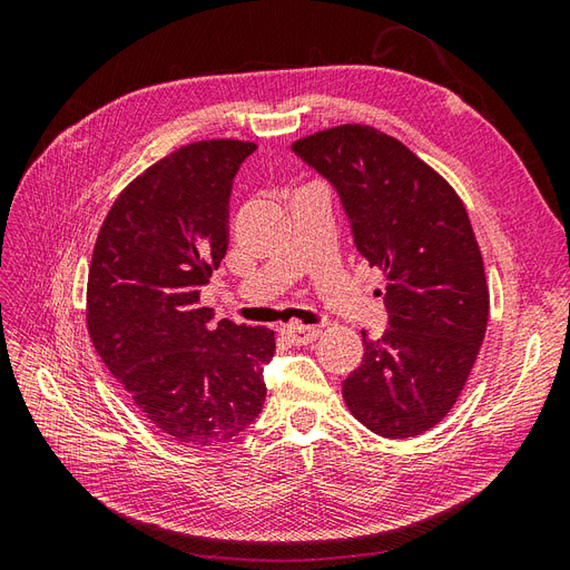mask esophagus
Here are the masks:
<instances>
[{
  "mask_svg": "<svg viewBox=\"0 0 570 570\" xmlns=\"http://www.w3.org/2000/svg\"><path fill=\"white\" fill-rule=\"evenodd\" d=\"M283 335H285L292 344H308V342H314V340L321 335V331H318L316 325L289 323V325L283 327Z\"/></svg>",
  "mask_w": 570,
  "mask_h": 570,
  "instance_id": "esophagus-1",
  "label": "esophagus"
}]
</instances>
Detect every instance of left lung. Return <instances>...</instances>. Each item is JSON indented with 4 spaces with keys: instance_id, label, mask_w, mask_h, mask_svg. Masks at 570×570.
<instances>
[{
    "instance_id": "1",
    "label": "left lung",
    "mask_w": 570,
    "mask_h": 570,
    "mask_svg": "<svg viewBox=\"0 0 570 570\" xmlns=\"http://www.w3.org/2000/svg\"><path fill=\"white\" fill-rule=\"evenodd\" d=\"M337 189L354 243L385 278L390 325L342 383L352 416L419 438L456 404L478 358L490 289L469 212L433 166L383 130L344 124L292 142ZM381 295V292H377Z\"/></svg>"
}]
</instances>
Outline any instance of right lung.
Wrapping results in <instances>:
<instances>
[{"instance_id":"right-lung-1","label":"right lung","mask_w":570,"mask_h":570,"mask_svg":"<svg viewBox=\"0 0 570 570\" xmlns=\"http://www.w3.org/2000/svg\"><path fill=\"white\" fill-rule=\"evenodd\" d=\"M254 142H189L124 187L101 223L85 321L116 383L159 433L216 446L266 402L268 327L218 321L199 304L228 252L230 187Z\"/></svg>"}]
</instances>
